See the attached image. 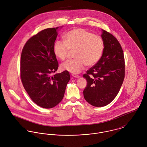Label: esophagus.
I'll list each match as a JSON object with an SVG mask.
<instances>
[{
  "label": "esophagus",
  "mask_w": 147,
  "mask_h": 147,
  "mask_svg": "<svg viewBox=\"0 0 147 147\" xmlns=\"http://www.w3.org/2000/svg\"><path fill=\"white\" fill-rule=\"evenodd\" d=\"M72 76L74 78H80V76H79L78 75H76V74H72Z\"/></svg>",
  "instance_id": "34e87169"
}]
</instances>
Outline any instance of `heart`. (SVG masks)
Here are the masks:
<instances>
[{"label":"heart","mask_w":147,"mask_h":147,"mask_svg":"<svg viewBox=\"0 0 147 147\" xmlns=\"http://www.w3.org/2000/svg\"><path fill=\"white\" fill-rule=\"evenodd\" d=\"M104 41L97 34H93L84 29L76 28L69 30L64 36V41H56L53 47L55 55L64 61L70 50H75V59L62 63L63 70L77 74L85 65H93L100 59L104 50Z\"/></svg>","instance_id":"b5f03b06"}]
</instances>
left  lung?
Returning a JSON list of instances; mask_svg holds the SVG:
<instances>
[{
	"mask_svg": "<svg viewBox=\"0 0 147 147\" xmlns=\"http://www.w3.org/2000/svg\"><path fill=\"white\" fill-rule=\"evenodd\" d=\"M102 32L105 45L102 55L83 76L87 82L84 98L96 107L105 106L115 98L125 76L124 54L120 43L109 32Z\"/></svg>",
	"mask_w": 147,
	"mask_h": 147,
	"instance_id": "8db88e82",
	"label": "left lung"
}]
</instances>
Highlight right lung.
<instances>
[{"label": "right lung", "mask_w": 147, "mask_h": 147, "mask_svg": "<svg viewBox=\"0 0 147 147\" xmlns=\"http://www.w3.org/2000/svg\"><path fill=\"white\" fill-rule=\"evenodd\" d=\"M58 27L42 30L25 43L20 59V78L32 100L43 108L50 109L63 99L70 79L67 71L53 75L59 64L53 50Z\"/></svg>", "instance_id": "1"}]
</instances>
